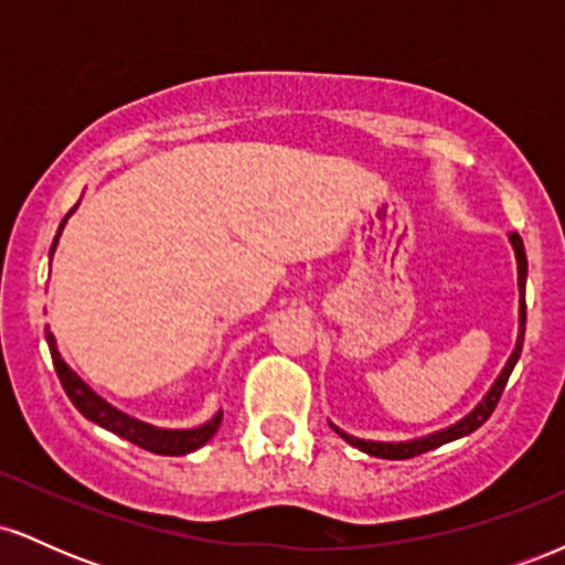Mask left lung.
Returning a JSON list of instances; mask_svg holds the SVG:
<instances>
[{
    "instance_id": "left-lung-1",
    "label": "left lung",
    "mask_w": 565,
    "mask_h": 565,
    "mask_svg": "<svg viewBox=\"0 0 565 565\" xmlns=\"http://www.w3.org/2000/svg\"><path fill=\"white\" fill-rule=\"evenodd\" d=\"M510 244H512V252H515V263H518V340H515V348H512L508 364H504L502 372H499V377L494 380V385L489 387V393H486L483 398L478 401L476 408L465 414V417L459 419V423L444 427V430L427 433V436L408 438V440H366V438H355V436H348L345 430H340V427L329 423V425H332V430L337 433V436H340L342 440H348V444L355 446V449H361L364 454H372V457L408 459V457H417V454H423V451L438 449V446L449 444V440L470 436L472 430H478V427H481L486 419L491 417V412H494L499 395H502L504 385H508L512 369H515L518 359H521L523 334H526V278H529V260H526V249H523V242H521V236H518V233H510Z\"/></svg>"
}]
</instances>
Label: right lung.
I'll use <instances>...</instances> for the list:
<instances>
[{"label": "right lung", "instance_id": "add662e5", "mask_svg": "<svg viewBox=\"0 0 565 565\" xmlns=\"http://www.w3.org/2000/svg\"><path fill=\"white\" fill-rule=\"evenodd\" d=\"M79 206V204H76ZM74 206V210H76ZM71 210V212H74ZM63 217L61 228H57V236L53 246H50V260H53L55 255V246H57V238H61L63 228H66L68 217ZM47 332V345H50V355H53V364H55V372L57 377H61V385L63 391H66V395L71 398V404H74L79 412L84 414V417L89 419V423L106 427V430L116 433V436L127 438L129 444L140 446V449L146 451H153V454H167V457H180V454H191L196 451L199 446H204L206 440H210L212 436L217 433L220 423H223V412H217L215 417L206 419L204 425L199 427H185V430H172V427H157L151 423H142V419L138 417H129L127 412H121V408H116L108 404L103 395H97L93 387L84 382L79 374L71 369L66 361H63L61 350H57V342H55V334L50 332V327L44 329Z\"/></svg>", "mask_w": 565, "mask_h": 565}]
</instances>
